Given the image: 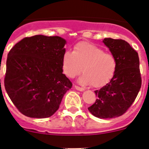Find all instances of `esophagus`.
<instances>
[{
	"instance_id": "esophagus-1",
	"label": "esophagus",
	"mask_w": 149,
	"mask_h": 149,
	"mask_svg": "<svg viewBox=\"0 0 149 149\" xmlns=\"http://www.w3.org/2000/svg\"><path fill=\"white\" fill-rule=\"evenodd\" d=\"M74 87L75 88V89H77V90H78V91H81V92H83V91H84V90H85V89H84V88H82V87H80V86H76V85H74Z\"/></svg>"
}]
</instances>
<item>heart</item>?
Segmentation results:
<instances>
[{
	"label": "heart",
	"mask_w": 149,
	"mask_h": 149,
	"mask_svg": "<svg viewBox=\"0 0 149 149\" xmlns=\"http://www.w3.org/2000/svg\"><path fill=\"white\" fill-rule=\"evenodd\" d=\"M81 67L84 74L79 78V83L100 88L113 77L116 60L98 46L84 42L74 46L72 52H64L62 56V69L66 77L74 78L81 73Z\"/></svg>",
	"instance_id": "1"
}]
</instances>
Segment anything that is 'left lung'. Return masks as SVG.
<instances>
[{"label": "left lung", "mask_w": 149, "mask_h": 149, "mask_svg": "<svg viewBox=\"0 0 149 149\" xmlns=\"http://www.w3.org/2000/svg\"><path fill=\"white\" fill-rule=\"evenodd\" d=\"M103 43L116 60V70L108 84L95 91L98 98L88 110L97 118L111 119L123 115L131 107L142 80L138 54L127 42L105 38Z\"/></svg>", "instance_id": "1"}]
</instances>
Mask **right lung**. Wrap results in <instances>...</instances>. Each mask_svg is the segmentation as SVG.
<instances>
[{
    "label": "right lung",
    "instance_id": "1",
    "mask_svg": "<svg viewBox=\"0 0 149 149\" xmlns=\"http://www.w3.org/2000/svg\"><path fill=\"white\" fill-rule=\"evenodd\" d=\"M65 44L60 36L36 35L24 38L8 54L5 89L26 116H51L72 88V82L62 69Z\"/></svg>",
    "mask_w": 149,
    "mask_h": 149
}]
</instances>
